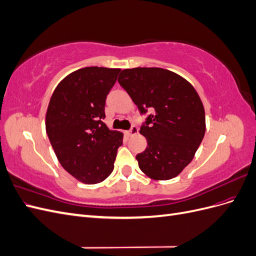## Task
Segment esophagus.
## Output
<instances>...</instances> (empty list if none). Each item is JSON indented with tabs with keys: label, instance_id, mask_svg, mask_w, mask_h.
<instances>
[{
	"label": "esophagus",
	"instance_id": "1",
	"mask_svg": "<svg viewBox=\"0 0 256 256\" xmlns=\"http://www.w3.org/2000/svg\"><path fill=\"white\" fill-rule=\"evenodd\" d=\"M138 132V127L134 125V126H131V128H130L129 130H127L125 134H126V136H136Z\"/></svg>",
	"mask_w": 256,
	"mask_h": 256
}]
</instances>
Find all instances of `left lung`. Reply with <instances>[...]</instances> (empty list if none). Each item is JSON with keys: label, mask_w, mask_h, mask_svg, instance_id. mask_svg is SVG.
<instances>
[{"label": "left lung", "mask_w": 256, "mask_h": 256, "mask_svg": "<svg viewBox=\"0 0 256 256\" xmlns=\"http://www.w3.org/2000/svg\"><path fill=\"white\" fill-rule=\"evenodd\" d=\"M118 83L141 114L152 112L140 129L147 147L136 154L138 168L156 180L176 177L205 134V110L196 90L182 76L157 67L124 69Z\"/></svg>", "instance_id": "1"}]
</instances>
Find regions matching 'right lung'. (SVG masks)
<instances>
[{"mask_svg":"<svg viewBox=\"0 0 256 256\" xmlns=\"http://www.w3.org/2000/svg\"><path fill=\"white\" fill-rule=\"evenodd\" d=\"M120 69L85 67L68 74L53 92L46 130L66 171L86 184L102 182L114 168L122 134L110 130L106 99Z\"/></svg>","mask_w":256,"mask_h":256,"instance_id":"1","label":"right lung"}]
</instances>
